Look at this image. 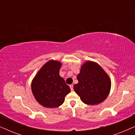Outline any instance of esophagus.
Instances as JSON below:
<instances>
[{
  "mask_svg": "<svg viewBox=\"0 0 135 135\" xmlns=\"http://www.w3.org/2000/svg\"><path fill=\"white\" fill-rule=\"evenodd\" d=\"M69 87H70V88H71V91H73V85H70Z\"/></svg>",
  "mask_w": 135,
  "mask_h": 135,
  "instance_id": "esophagus-1",
  "label": "esophagus"
}]
</instances>
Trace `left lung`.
<instances>
[{"mask_svg": "<svg viewBox=\"0 0 135 135\" xmlns=\"http://www.w3.org/2000/svg\"><path fill=\"white\" fill-rule=\"evenodd\" d=\"M74 90L88 105H97L108 97L111 88L109 76L97 62L88 60L81 66Z\"/></svg>", "mask_w": 135, "mask_h": 135, "instance_id": "left-lung-1", "label": "left lung"}]
</instances>
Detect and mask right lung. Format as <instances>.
<instances>
[{"label": "right lung", "instance_id": "add662e5", "mask_svg": "<svg viewBox=\"0 0 135 135\" xmlns=\"http://www.w3.org/2000/svg\"><path fill=\"white\" fill-rule=\"evenodd\" d=\"M61 66L59 61L49 60L42 66L31 82L33 96L45 108H58L71 91L69 86L60 75Z\"/></svg>", "mask_w": 135, "mask_h": 135}]
</instances>
